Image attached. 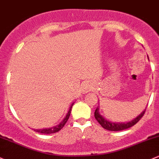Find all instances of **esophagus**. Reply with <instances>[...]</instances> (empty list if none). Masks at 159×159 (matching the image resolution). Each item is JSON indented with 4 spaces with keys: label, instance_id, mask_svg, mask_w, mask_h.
Returning <instances> with one entry per match:
<instances>
[{
    "label": "esophagus",
    "instance_id": "obj_1",
    "mask_svg": "<svg viewBox=\"0 0 159 159\" xmlns=\"http://www.w3.org/2000/svg\"><path fill=\"white\" fill-rule=\"evenodd\" d=\"M89 90H90V86L88 83H84L83 85V87H82L83 93H88Z\"/></svg>",
    "mask_w": 159,
    "mask_h": 159
}]
</instances>
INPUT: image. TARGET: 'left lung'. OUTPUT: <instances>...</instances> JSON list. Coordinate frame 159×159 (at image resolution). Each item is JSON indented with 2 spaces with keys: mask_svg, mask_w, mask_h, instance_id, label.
<instances>
[{
  "mask_svg": "<svg viewBox=\"0 0 159 159\" xmlns=\"http://www.w3.org/2000/svg\"><path fill=\"white\" fill-rule=\"evenodd\" d=\"M145 112V109L142 112V113L140 115H139L136 118H135L134 119H132V121L128 122H109L107 119H104L102 116L99 114V108H96V109L95 110L94 116L96 118V119L97 120V122H99L101 125V126L102 128H104L106 130L109 131H122L124 130V129H126L130 128V127L133 126L134 125L137 123L139 121L142 119V116H144Z\"/></svg>",
  "mask_w": 159,
  "mask_h": 159,
  "instance_id": "8db88e82",
  "label": "left lung"
}]
</instances>
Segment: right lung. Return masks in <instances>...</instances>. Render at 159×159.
Masks as SVG:
<instances>
[{"label":"right lung","instance_id":"obj_1","mask_svg":"<svg viewBox=\"0 0 159 159\" xmlns=\"http://www.w3.org/2000/svg\"><path fill=\"white\" fill-rule=\"evenodd\" d=\"M73 103L71 105V106L70 107V109H69L67 114H66V117L63 119V120L60 122L59 125H56L54 127H52V128H49V129H34V131L37 132H40V133H43V134H51V133H55V132H59L61 129H63V127L64 126L65 124L67 122L69 117L70 116V112H71V109L73 107Z\"/></svg>","mask_w":159,"mask_h":159}]
</instances>
